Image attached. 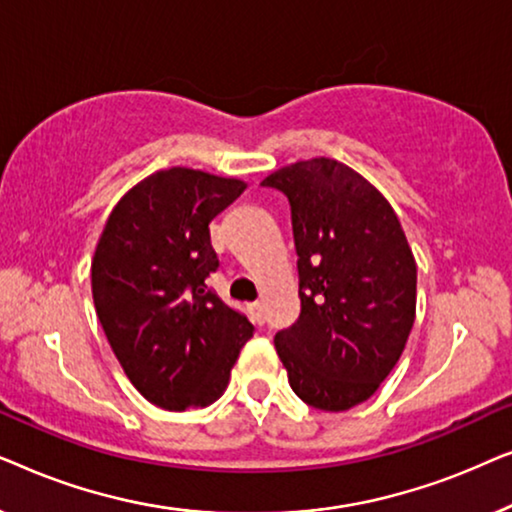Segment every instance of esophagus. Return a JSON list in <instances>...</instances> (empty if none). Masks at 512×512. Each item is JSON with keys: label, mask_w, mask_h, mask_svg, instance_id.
Returning <instances> with one entry per match:
<instances>
[{"label": "esophagus", "mask_w": 512, "mask_h": 512, "mask_svg": "<svg viewBox=\"0 0 512 512\" xmlns=\"http://www.w3.org/2000/svg\"><path fill=\"white\" fill-rule=\"evenodd\" d=\"M247 310H249V317H251V321H254L256 326H261L263 321H265L263 303H249V305H247Z\"/></svg>", "instance_id": "34e87169"}]
</instances>
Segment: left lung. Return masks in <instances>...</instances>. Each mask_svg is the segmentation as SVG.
I'll return each mask as SVG.
<instances>
[{
	"label": "left lung",
	"mask_w": 512,
	"mask_h": 512,
	"mask_svg": "<svg viewBox=\"0 0 512 512\" xmlns=\"http://www.w3.org/2000/svg\"><path fill=\"white\" fill-rule=\"evenodd\" d=\"M291 202L300 317L275 335L300 401L354 408L380 389L415 324L417 263L401 221L366 177L333 158L261 181Z\"/></svg>",
	"instance_id": "1"
}]
</instances>
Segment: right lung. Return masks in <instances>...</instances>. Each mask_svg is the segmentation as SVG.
I'll use <instances>...</instances> for the list:
<instances>
[{
	"instance_id": "right-lung-1",
	"label": "right lung",
	"mask_w": 512,
	"mask_h": 512,
	"mask_svg": "<svg viewBox=\"0 0 512 512\" xmlns=\"http://www.w3.org/2000/svg\"><path fill=\"white\" fill-rule=\"evenodd\" d=\"M244 188L170 167L132 186L104 223L90 265L97 319L128 380L158 408L214 403L254 335L205 284L219 268L209 221Z\"/></svg>"
}]
</instances>
